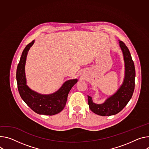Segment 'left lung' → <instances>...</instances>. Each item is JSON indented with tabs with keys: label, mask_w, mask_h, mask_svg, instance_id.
Segmentation results:
<instances>
[{
	"label": "left lung",
	"mask_w": 149,
	"mask_h": 149,
	"mask_svg": "<svg viewBox=\"0 0 149 149\" xmlns=\"http://www.w3.org/2000/svg\"><path fill=\"white\" fill-rule=\"evenodd\" d=\"M119 46L123 52L125 65L124 83L117 92L102 104L94 103L88 96V103L90 110L99 115L111 116L117 114L123 110L131 99L135 87L136 71L130 50L125 43L119 41Z\"/></svg>",
	"instance_id": "1"
}]
</instances>
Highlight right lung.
<instances>
[{
  "label": "right lung",
  "instance_id": "right-lung-1",
  "mask_svg": "<svg viewBox=\"0 0 149 149\" xmlns=\"http://www.w3.org/2000/svg\"><path fill=\"white\" fill-rule=\"evenodd\" d=\"M32 41L24 49L17 70V81L20 96L25 103L36 113L40 115H53L61 112L65 107L68 95L77 79L65 82L61 88L52 94L42 95L31 90L26 84L25 64L28 51L34 44Z\"/></svg>",
  "mask_w": 149,
  "mask_h": 149
}]
</instances>
